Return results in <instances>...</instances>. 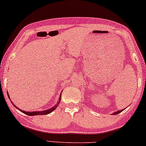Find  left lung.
<instances>
[{
  "label": "left lung",
  "instance_id": "1",
  "mask_svg": "<svg viewBox=\"0 0 146 146\" xmlns=\"http://www.w3.org/2000/svg\"><path fill=\"white\" fill-rule=\"evenodd\" d=\"M124 109H123V110H119V111H116V112L113 113L112 115H117V114H119V113H120L121 112H122V111H123Z\"/></svg>",
  "mask_w": 146,
  "mask_h": 146
}]
</instances>
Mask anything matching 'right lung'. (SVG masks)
Segmentation results:
<instances>
[{
    "label": "right lung",
    "mask_w": 146,
    "mask_h": 146,
    "mask_svg": "<svg viewBox=\"0 0 146 146\" xmlns=\"http://www.w3.org/2000/svg\"><path fill=\"white\" fill-rule=\"evenodd\" d=\"M7 94H8V96H9V94L7 93ZM61 95H62V93H61V94H60V96L59 101H58V103H57V104H56V105L54 106V107H53L52 108H50V109H48V110L42 111H33V112H28V111H27V112H26V111H24L21 110V109H20V111H21L22 113H25V114H26V115H29V116H34V115H48V114H49V113H52V111H54L55 110V109H56V107H58V105H59V104H60V101H61ZM9 99H10V98H9ZM12 105H14V107H15V108H17V109H18V108L16 106H15V105H14V103H12Z\"/></svg>",
    "instance_id": "right-lung-1"
}]
</instances>
